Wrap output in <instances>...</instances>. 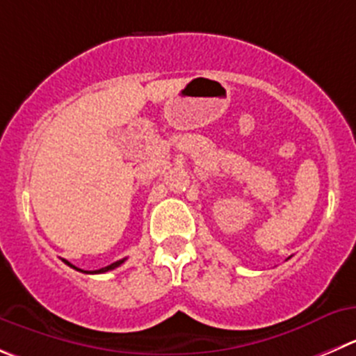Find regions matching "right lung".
Here are the masks:
<instances>
[{
	"label": "right lung",
	"instance_id": "right-lung-1",
	"mask_svg": "<svg viewBox=\"0 0 356 356\" xmlns=\"http://www.w3.org/2000/svg\"><path fill=\"white\" fill-rule=\"evenodd\" d=\"M125 259H122V260H117V262H113V264H110V266H106V267H103V269H97V270H92V273H96V274H99V273H106V270H111V269H115V267H118L120 266L122 262H124ZM64 264H67V266L70 267H73V269H76V270H82V269H79V267H74L73 264H70L67 262V260H64ZM82 273H87V270H82Z\"/></svg>",
	"mask_w": 356,
	"mask_h": 356
}]
</instances>
